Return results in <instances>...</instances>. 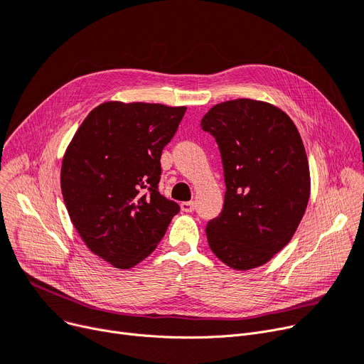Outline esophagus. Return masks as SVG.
I'll return each mask as SVG.
<instances>
[{"label":"esophagus","instance_id":"esophagus-1","mask_svg":"<svg viewBox=\"0 0 364 364\" xmlns=\"http://www.w3.org/2000/svg\"><path fill=\"white\" fill-rule=\"evenodd\" d=\"M180 206H181V211L192 213L193 209H195V202H192V200H190V202H183Z\"/></svg>","mask_w":364,"mask_h":364}]
</instances>
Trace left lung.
Here are the masks:
<instances>
[{
    "label": "left lung",
    "instance_id": "left-lung-1",
    "mask_svg": "<svg viewBox=\"0 0 364 364\" xmlns=\"http://www.w3.org/2000/svg\"><path fill=\"white\" fill-rule=\"evenodd\" d=\"M224 168L221 214L206 225L211 251L235 270L269 262L295 235L310 199V168L299 132L279 107L228 100L200 121Z\"/></svg>",
    "mask_w": 364,
    "mask_h": 364
}]
</instances>
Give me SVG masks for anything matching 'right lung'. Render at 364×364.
<instances>
[{"mask_svg": "<svg viewBox=\"0 0 364 364\" xmlns=\"http://www.w3.org/2000/svg\"><path fill=\"white\" fill-rule=\"evenodd\" d=\"M184 113V106L106 102L65 151L60 184L70 221L88 250L117 269L149 257L180 213L158 184L162 150Z\"/></svg>", "mask_w": 364, "mask_h": 364, "instance_id": "obj_1", "label": "right lung"}]
</instances>
